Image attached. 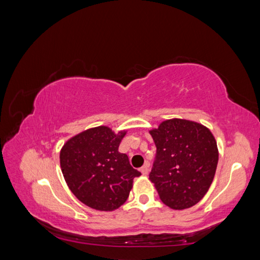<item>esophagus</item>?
Returning <instances> with one entry per match:
<instances>
[{"label":"esophagus","mask_w":260,"mask_h":260,"mask_svg":"<svg viewBox=\"0 0 260 260\" xmlns=\"http://www.w3.org/2000/svg\"><path fill=\"white\" fill-rule=\"evenodd\" d=\"M149 162H146V164L141 168V172H142V175L143 176H146L147 174H149Z\"/></svg>","instance_id":"34e87169"}]
</instances>
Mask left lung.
<instances>
[{"instance_id":"8db88e82","label":"left lung","mask_w":260,"mask_h":260,"mask_svg":"<svg viewBox=\"0 0 260 260\" xmlns=\"http://www.w3.org/2000/svg\"><path fill=\"white\" fill-rule=\"evenodd\" d=\"M156 155L150 172L157 194L172 210L196 205L214 179L218 150L211 131L196 121L174 118L150 131Z\"/></svg>"}]
</instances>
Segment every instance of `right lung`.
Wrapping results in <instances>:
<instances>
[{
    "instance_id": "1",
    "label": "right lung",
    "mask_w": 260,
    "mask_h": 260,
    "mask_svg": "<svg viewBox=\"0 0 260 260\" xmlns=\"http://www.w3.org/2000/svg\"><path fill=\"white\" fill-rule=\"evenodd\" d=\"M126 131L108 126L81 132L66 142L59 153L60 169L71 191L91 208L111 212L128 198L135 177L141 172L131 166L118 147Z\"/></svg>"
}]
</instances>
